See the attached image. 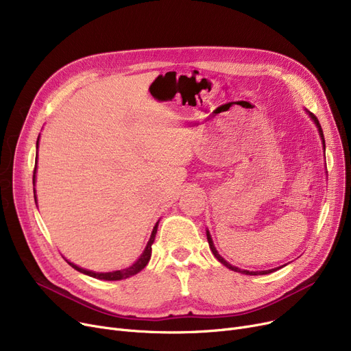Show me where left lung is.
Instances as JSON below:
<instances>
[{
  "instance_id": "8db88e82",
  "label": "left lung",
  "mask_w": 351,
  "mask_h": 351,
  "mask_svg": "<svg viewBox=\"0 0 351 351\" xmlns=\"http://www.w3.org/2000/svg\"><path fill=\"white\" fill-rule=\"evenodd\" d=\"M308 112V110H307ZM308 115L311 117V119L315 121V123H316V126L319 128V134H320V136H322V141H323V147L326 149V145H324V136H323V129H322V125H320V122H319V119L316 118V115H313V114H310L308 112ZM206 236H208V242H209V247H210V250H212V253L215 254V257L216 259L222 263V265H225L228 269H230V270H234V271H239V273H243V274H250V276H257V274H269V273H271V271H274V270H278V269H271V270H262V271H249V270H242V269H239V267H234V266H232L230 263H228L222 256H220L219 253H217V250L215 249V245H213V241H212V237H210V234H209V232L206 230Z\"/></svg>"
}]
</instances>
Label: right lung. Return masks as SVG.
<instances>
[{"mask_svg": "<svg viewBox=\"0 0 351 351\" xmlns=\"http://www.w3.org/2000/svg\"><path fill=\"white\" fill-rule=\"evenodd\" d=\"M36 149H38V141H36ZM35 172H36V166L34 168V176H32V182L34 183H35ZM34 197H35V191H34ZM156 232H158V223L155 225V228L152 230V234H151V239H149V242H147V245H146V247H145L143 253L141 254L139 259L132 266H129L126 269L117 270V271H109V273H97V271H90V270H85L82 267H78L77 265H73V263H71L68 261L66 262H68L69 266H72L75 270H78V271H81L84 274H88V276H90V278L99 279V280H122V279H128V278H131V276L139 273L147 265V262H149L151 254H152V243L155 241Z\"/></svg>", "mask_w": 351, "mask_h": 351, "instance_id": "right-lung-1", "label": "right lung"}]
</instances>
